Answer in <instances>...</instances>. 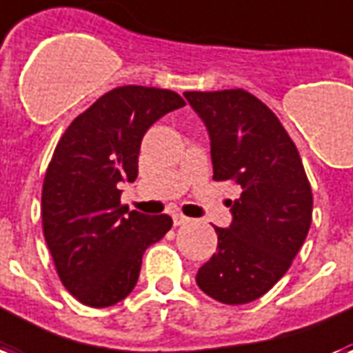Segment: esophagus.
Returning <instances> with one entry per match:
<instances>
[{"instance_id": "1", "label": "esophagus", "mask_w": 353, "mask_h": 353, "mask_svg": "<svg viewBox=\"0 0 353 353\" xmlns=\"http://www.w3.org/2000/svg\"><path fill=\"white\" fill-rule=\"evenodd\" d=\"M172 219H174V225H183V224H187L188 220H190V219H187V216H183L181 212H176Z\"/></svg>"}]
</instances>
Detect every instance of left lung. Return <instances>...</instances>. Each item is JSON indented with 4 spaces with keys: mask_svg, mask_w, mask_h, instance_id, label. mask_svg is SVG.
<instances>
[{
    "mask_svg": "<svg viewBox=\"0 0 353 353\" xmlns=\"http://www.w3.org/2000/svg\"><path fill=\"white\" fill-rule=\"evenodd\" d=\"M211 139L212 179L235 181L230 228H214L216 254L196 274L207 296L228 305L268 292L302 248L313 192L302 159L278 117L242 88L183 94Z\"/></svg>",
    "mask_w": 353,
    "mask_h": 353,
    "instance_id": "obj_1",
    "label": "left lung"
}]
</instances>
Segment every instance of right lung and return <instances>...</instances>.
Masks as SVG:
<instances>
[{"label": "right lung", "mask_w": 353, "mask_h": 353, "mask_svg": "<svg viewBox=\"0 0 353 353\" xmlns=\"http://www.w3.org/2000/svg\"><path fill=\"white\" fill-rule=\"evenodd\" d=\"M165 88L125 87L75 118L61 137L42 187V228L63 285L88 307H109L134 289L142 255L172 228L120 203V183L139 176L146 131L183 107Z\"/></svg>", "instance_id": "add662e5"}]
</instances>
